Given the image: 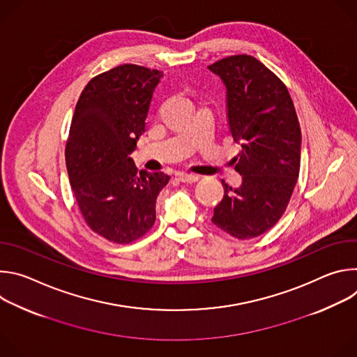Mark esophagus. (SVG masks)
Returning <instances> with one entry per match:
<instances>
[{"label": "esophagus", "instance_id": "esophagus-1", "mask_svg": "<svg viewBox=\"0 0 357 357\" xmlns=\"http://www.w3.org/2000/svg\"><path fill=\"white\" fill-rule=\"evenodd\" d=\"M178 179H179L181 182H189V183H193V182H196V181L199 179V176H197V175H193V174L182 172V174H179V175H178Z\"/></svg>", "mask_w": 357, "mask_h": 357}]
</instances>
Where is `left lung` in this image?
<instances>
[{
    "instance_id": "8db88e82",
    "label": "left lung",
    "mask_w": 357,
    "mask_h": 357,
    "mask_svg": "<svg viewBox=\"0 0 357 357\" xmlns=\"http://www.w3.org/2000/svg\"><path fill=\"white\" fill-rule=\"evenodd\" d=\"M208 69L226 89V117L241 145L238 188L225 181V195L212 222L241 240L271 229L285 212L301 165V128L284 83L248 55L225 58Z\"/></svg>"
}]
</instances>
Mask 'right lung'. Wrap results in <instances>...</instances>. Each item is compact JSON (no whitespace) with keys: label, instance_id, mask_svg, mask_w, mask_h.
Wrapping results in <instances>:
<instances>
[{"label":"right lung","instance_id":"obj_1","mask_svg":"<svg viewBox=\"0 0 357 357\" xmlns=\"http://www.w3.org/2000/svg\"><path fill=\"white\" fill-rule=\"evenodd\" d=\"M162 72L121 65L93 77L75 109L66 167L79 209L93 231L126 244L155 223L164 172L137 171L130 157Z\"/></svg>","mask_w":357,"mask_h":357}]
</instances>
